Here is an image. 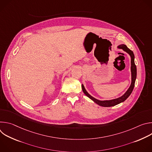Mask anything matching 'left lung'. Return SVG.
<instances>
[{
  "label": "left lung",
  "instance_id": "8db88e82",
  "mask_svg": "<svg viewBox=\"0 0 152 152\" xmlns=\"http://www.w3.org/2000/svg\"><path fill=\"white\" fill-rule=\"evenodd\" d=\"M118 48L120 49H122L123 50H124L125 52H126L127 53H128L130 56L131 57V73H132V83L131 86H130L129 88L127 90V91L125 93V94L124 95H123L121 97L115 99H113V100H104V101H101V100H99L95 98H94L93 97H92L91 96H90L87 91H86L84 88V86L83 85V84L82 85V91L84 93V94L88 97L90 99H91L92 100H93L95 103H96L97 104H98L99 105L101 106H104V107H110V106H114L115 105H117L123 102H124V100H126L128 97L131 95V94L132 93L134 86H135V80L137 78V67L135 64V62H134V59H135V56L134 54V52L130 50L125 45H121L120 46H118Z\"/></svg>",
  "mask_w": 152,
  "mask_h": 152
}]
</instances>
